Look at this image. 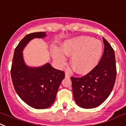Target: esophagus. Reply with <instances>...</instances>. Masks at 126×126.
Wrapping results in <instances>:
<instances>
[{
  "mask_svg": "<svg viewBox=\"0 0 126 126\" xmlns=\"http://www.w3.org/2000/svg\"><path fill=\"white\" fill-rule=\"evenodd\" d=\"M65 77H67V78H70V74H68V72H65Z\"/></svg>",
  "mask_w": 126,
  "mask_h": 126,
  "instance_id": "esophagus-1",
  "label": "esophagus"
}]
</instances>
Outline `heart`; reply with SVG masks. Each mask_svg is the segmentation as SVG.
Segmentation results:
<instances>
[{
    "label": "heart",
    "mask_w": 126,
    "mask_h": 126,
    "mask_svg": "<svg viewBox=\"0 0 126 126\" xmlns=\"http://www.w3.org/2000/svg\"><path fill=\"white\" fill-rule=\"evenodd\" d=\"M62 50L54 48L52 57L60 66L66 63V54L72 55L71 64L77 73L86 74L97 66L101 59L103 47L101 41L89 36H80L64 41Z\"/></svg>",
    "instance_id": "obj_1"
}]
</instances>
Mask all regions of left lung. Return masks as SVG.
<instances>
[{
  "mask_svg": "<svg viewBox=\"0 0 126 126\" xmlns=\"http://www.w3.org/2000/svg\"><path fill=\"white\" fill-rule=\"evenodd\" d=\"M104 52L98 65L81 77H71L76 103L83 109H93L105 101L111 93L116 79L114 50L103 38Z\"/></svg>",
  "mask_w": 126,
  "mask_h": 126,
  "instance_id": "left-lung-1",
  "label": "left lung"
}]
</instances>
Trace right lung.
I'll use <instances>...</instances> for the list:
<instances>
[{"mask_svg": "<svg viewBox=\"0 0 126 126\" xmlns=\"http://www.w3.org/2000/svg\"><path fill=\"white\" fill-rule=\"evenodd\" d=\"M46 32L28 34L15 48L11 74L15 89L24 102L36 109H45L54 102L64 72L47 63L40 67H29L24 62L23 50L30 40L44 38Z\"/></svg>", "mask_w": 126, "mask_h": 126, "instance_id": "obj_1", "label": "right lung"}]
</instances>
